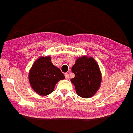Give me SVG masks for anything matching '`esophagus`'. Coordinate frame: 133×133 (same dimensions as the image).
I'll use <instances>...</instances> for the list:
<instances>
[{"instance_id": "1", "label": "esophagus", "mask_w": 133, "mask_h": 133, "mask_svg": "<svg viewBox=\"0 0 133 133\" xmlns=\"http://www.w3.org/2000/svg\"><path fill=\"white\" fill-rule=\"evenodd\" d=\"M64 76H65V78L66 79H69V75L68 73H65V74H64Z\"/></svg>"}]
</instances>
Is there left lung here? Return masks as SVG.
Segmentation results:
<instances>
[{
    "label": "left lung",
    "instance_id": "1",
    "mask_svg": "<svg viewBox=\"0 0 133 133\" xmlns=\"http://www.w3.org/2000/svg\"><path fill=\"white\" fill-rule=\"evenodd\" d=\"M71 71L75 77L71 81L75 86L77 95L83 98H89L95 95L102 81V74L96 61L91 57H79Z\"/></svg>",
    "mask_w": 133,
    "mask_h": 133
}]
</instances>
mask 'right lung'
Wrapping results in <instances>:
<instances>
[{"mask_svg": "<svg viewBox=\"0 0 133 133\" xmlns=\"http://www.w3.org/2000/svg\"><path fill=\"white\" fill-rule=\"evenodd\" d=\"M64 78L60 69L52 64L50 56L40 57L34 63L29 73L31 86L40 95L51 93L56 84Z\"/></svg>", "mask_w": 133, "mask_h": 133, "instance_id": "add662e5", "label": "right lung"}]
</instances>
